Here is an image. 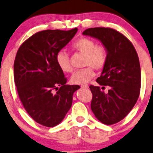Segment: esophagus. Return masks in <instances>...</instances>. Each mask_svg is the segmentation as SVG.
Instances as JSON below:
<instances>
[{
  "label": "esophagus",
  "mask_w": 153,
  "mask_h": 153,
  "mask_svg": "<svg viewBox=\"0 0 153 153\" xmlns=\"http://www.w3.org/2000/svg\"><path fill=\"white\" fill-rule=\"evenodd\" d=\"M81 87L83 88H88V85L87 84H83L81 85Z\"/></svg>",
  "instance_id": "esophagus-1"
}]
</instances>
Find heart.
I'll use <instances>...</instances> for the list:
<instances>
[{"label": "heart", "instance_id": "heart-1", "mask_svg": "<svg viewBox=\"0 0 153 153\" xmlns=\"http://www.w3.org/2000/svg\"><path fill=\"white\" fill-rule=\"evenodd\" d=\"M71 48L84 54V65L86 67L75 71L71 77V82L74 84H86L95 76L93 68L99 70L105 66L107 61V50L103 45H96L94 40L87 37L77 39L71 45ZM56 62L64 72L72 71L69 55L65 51L61 50L56 53Z\"/></svg>", "mask_w": 153, "mask_h": 153}]
</instances>
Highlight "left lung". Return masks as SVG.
Wrapping results in <instances>:
<instances>
[{"label":"left lung","instance_id":"8db88e82","mask_svg":"<svg viewBox=\"0 0 153 153\" xmlns=\"http://www.w3.org/2000/svg\"><path fill=\"white\" fill-rule=\"evenodd\" d=\"M82 34L99 40L107 50L106 63L97 82L110 88L105 94L99 86H89L93 94L91 108L100 122L113 125L129 114L138 99L141 83L138 56L128 39L114 29L88 28Z\"/></svg>","mask_w":153,"mask_h":153}]
</instances>
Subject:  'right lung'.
Segmentation results:
<instances>
[{
    "label": "right lung",
    "mask_w": 153,
    "mask_h": 153,
    "mask_svg": "<svg viewBox=\"0 0 153 153\" xmlns=\"http://www.w3.org/2000/svg\"><path fill=\"white\" fill-rule=\"evenodd\" d=\"M77 30L40 31L22 43L17 52L14 79L19 97L32 118L47 127L63 120L72 104L74 93L80 88L66 85L67 79L56 62V53Z\"/></svg>",
    "instance_id": "right-lung-1"
}]
</instances>
